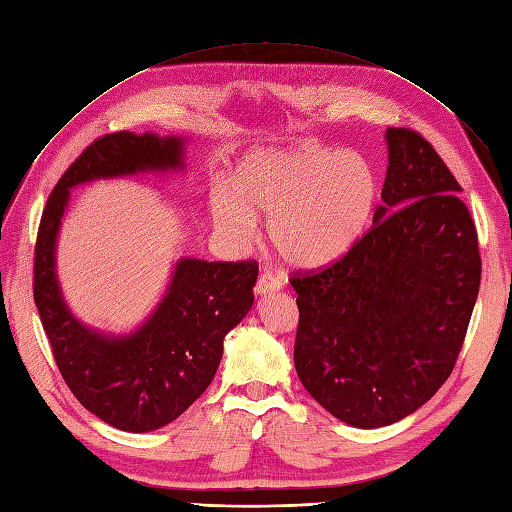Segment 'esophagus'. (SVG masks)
Masks as SVG:
<instances>
[{"label": "esophagus", "mask_w": 512, "mask_h": 512, "mask_svg": "<svg viewBox=\"0 0 512 512\" xmlns=\"http://www.w3.org/2000/svg\"><path fill=\"white\" fill-rule=\"evenodd\" d=\"M282 278H278V275L271 273V271H262L260 278L256 282V293L258 295H267V293H275V290L282 288Z\"/></svg>", "instance_id": "esophagus-1"}]
</instances>
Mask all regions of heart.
<instances>
[{"label": "heart", "mask_w": 512, "mask_h": 512, "mask_svg": "<svg viewBox=\"0 0 512 512\" xmlns=\"http://www.w3.org/2000/svg\"><path fill=\"white\" fill-rule=\"evenodd\" d=\"M377 174L353 150L301 146L258 150L230 178V196L211 202L215 228L237 245L252 243L256 215L288 265L316 269L349 254L366 232L377 204Z\"/></svg>", "instance_id": "heart-1"}]
</instances>
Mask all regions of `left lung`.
Returning <instances> with one entry per match:
<instances>
[{"mask_svg":"<svg viewBox=\"0 0 512 512\" xmlns=\"http://www.w3.org/2000/svg\"><path fill=\"white\" fill-rule=\"evenodd\" d=\"M372 228L334 265L290 275L297 375L357 428L407 418L457 364L480 286L461 185L418 131L390 127Z\"/></svg>","mask_w":512,"mask_h":512,"instance_id":"8db88e82","label":"left lung"}]
</instances>
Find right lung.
<instances>
[{"label":"right lung","mask_w":512,"mask_h":512,"mask_svg":"<svg viewBox=\"0 0 512 512\" xmlns=\"http://www.w3.org/2000/svg\"><path fill=\"white\" fill-rule=\"evenodd\" d=\"M178 168L181 137L107 133L62 174L38 226L34 301L55 364L81 405L129 433L170 424L209 388L226 334L254 303L258 262L181 258L150 319L129 336H109L79 323L64 303L55 275V239L75 185Z\"/></svg>","instance_id":"add662e5"}]
</instances>
